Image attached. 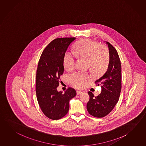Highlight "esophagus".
I'll list each match as a JSON object with an SVG mask.
<instances>
[{
  "label": "esophagus",
  "mask_w": 146,
  "mask_h": 146,
  "mask_svg": "<svg viewBox=\"0 0 146 146\" xmlns=\"http://www.w3.org/2000/svg\"><path fill=\"white\" fill-rule=\"evenodd\" d=\"M76 93L77 95L82 94V91H77Z\"/></svg>",
  "instance_id": "obj_1"
}]
</instances>
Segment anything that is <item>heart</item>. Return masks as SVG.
<instances>
[{
  "instance_id": "heart-1",
  "label": "heart",
  "mask_w": 146,
  "mask_h": 146,
  "mask_svg": "<svg viewBox=\"0 0 146 146\" xmlns=\"http://www.w3.org/2000/svg\"><path fill=\"white\" fill-rule=\"evenodd\" d=\"M74 55L77 58L86 59L87 66L91 72L98 74L106 69L109 60V54L107 48L90 39H84L77 43L73 48ZM75 59L69 53L65 54L63 59L64 67L67 71L74 69ZM88 76L85 74L75 73L70 75L68 81L73 86L76 88L84 87Z\"/></svg>"
}]
</instances>
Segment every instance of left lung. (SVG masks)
I'll return each mask as SVG.
<instances>
[{
	"label": "left lung",
	"mask_w": 146,
	"mask_h": 146,
	"mask_svg": "<svg viewBox=\"0 0 146 146\" xmlns=\"http://www.w3.org/2000/svg\"><path fill=\"white\" fill-rule=\"evenodd\" d=\"M109 49V62L107 71L95 82L100 85L102 92L95 97L92 92H88L89 101L87 109L90 114L96 117L107 115L115 107L121 89V67L117 52L111 44L106 41Z\"/></svg>",
	"instance_id": "8db88e82"
}]
</instances>
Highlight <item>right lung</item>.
<instances>
[{"label":"right lung","mask_w":146,"mask_h":146,"mask_svg":"<svg viewBox=\"0 0 146 146\" xmlns=\"http://www.w3.org/2000/svg\"><path fill=\"white\" fill-rule=\"evenodd\" d=\"M75 39L74 37L55 39L44 49L39 60L36 72L37 99L44 114L53 120L67 114L70 100L76 95L72 88L67 89L64 94L57 90L64 73V55Z\"/></svg>","instance_id":"1"}]
</instances>
